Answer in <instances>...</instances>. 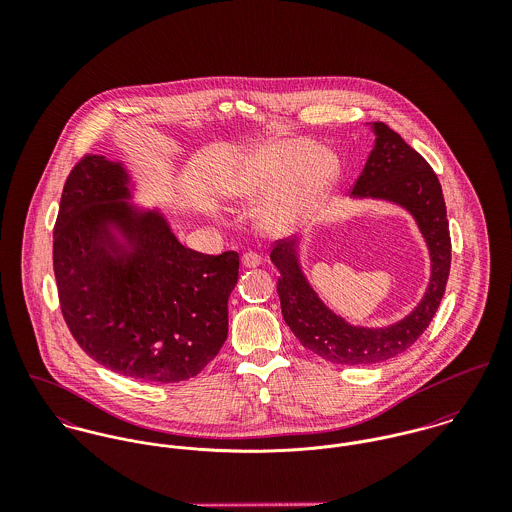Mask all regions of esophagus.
Instances as JSON below:
<instances>
[{
	"mask_svg": "<svg viewBox=\"0 0 512 512\" xmlns=\"http://www.w3.org/2000/svg\"><path fill=\"white\" fill-rule=\"evenodd\" d=\"M262 264V256L256 254V252H246L242 256V266L244 268H258Z\"/></svg>",
	"mask_w": 512,
	"mask_h": 512,
	"instance_id": "1",
	"label": "esophagus"
}]
</instances>
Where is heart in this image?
<instances>
[{
  "label": "heart",
  "instance_id": "obj_1",
  "mask_svg": "<svg viewBox=\"0 0 512 512\" xmlns=\"http://www.w3.org/2000/svg\"><path fill=\"white\" fill-rule=\"evenodd\" d=\"M341 177L339 157L305 138H280L242 157L219 191L236 207L258 201L256 222L270 236L292 234L315 217Z\"/></svg>",
  "mask_w": 512,
  "mask_h": 512
}]
</instances>
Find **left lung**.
I'll return each mask as SVG.
<instances>
[{
	"instance_id": "left-lung-1",
	"label": "left lung",
	"mask_w": 512,
	"mask_h": 512,
	"mask_svg": "<svg viewBox=\"0 0 512 512\" xmlns=\"http://www.w3.org/2000/svg\"><path fill=\"white\" fill-rule=\"evenodd\" d=\"M370 128L374 147L351 197L388 201L414 217L432 262L430 284L422 301L412 313L388 327L351 325L331 311L309 286L299 264V244L295 240H278L270 254L282 274L278 295L293 335L305 349L337 365H374L408 351L434 319L451 266L449 222L438 175L416 149L384 122H372Z\"/></svg>"
}]
</instances>
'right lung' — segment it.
<instances>
[{
    "mask_svg": "<svg viewBox=\"0 0 512 512\" xmlns=\"http://www.w3.org/2000/svg\"><path fill=\"white\" fill-rule=\"evenodd\" d=\"M120 161L84 155L67 177L53 232L63 317L80 349L147 382L197 376L228 335L238 252L185 248L159 211L138 209Z\"/></svg>",
    "mask_w": 512,
    "mask_h": 512,
    "instance_id": "right-lung-1",
    "label": "right lung"
}]
</instances>
